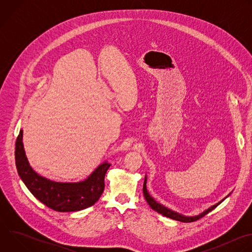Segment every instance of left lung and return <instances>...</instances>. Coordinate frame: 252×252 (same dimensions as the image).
<instances>
[{
	"label": "left lung",
	"mask_w": 252,
	"mask_h": 252,
	"mask_svg": "<svg viewBox=\"0 0 252 252\" xmlns=\"http://www.w3.org/2000/svg\"><path fill=\"white\" fill-rule=\"evenodd\" d=\"M142 191H143V195H145L146 200L148 201V203L150 204V206H151L154 210H156L157 212L162 214L163 217H166V218H168V219H171V220H177V221H182V222H192V221H195V220H197L203 218L204 215H206L208 212H210L211 210H213L215 207H217L219 204H220V203L228 196V195H227L225 198H223V199H222L221 201H220L219 203L212 205L211 207L207 208L206 210H204V211L201 212L200 214L195 215V217H185V215L179 214V213H177V212H175V211H173V210H170L169 208H167V207L163 206L162 204L157 202V201L150 195V193H149L148 190H147V176L145 177V183H143Z\"/></svg>",
	"instance_id": "1"
}]
</instances>
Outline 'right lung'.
<instances>
[{"label": "right lung", "instance_id": "add662e5", "mask_svg": "<svg viewBox=\"0 0 252 252\" xmlns=\"http://www.w3.org/2000/svg\"><path fill=\"white\" fill-rule=\"evenodd\" d=\"M15 158L18 173L32 195L51 209L60 212L79 211L94 205L103 192L104 175L111 166L107 161L102 162L81 183L50 181L30 166L24 150L22 129L16 140Z\"/></svg>", "mask_w": 252, "mask_h": 252}]
</instances>
